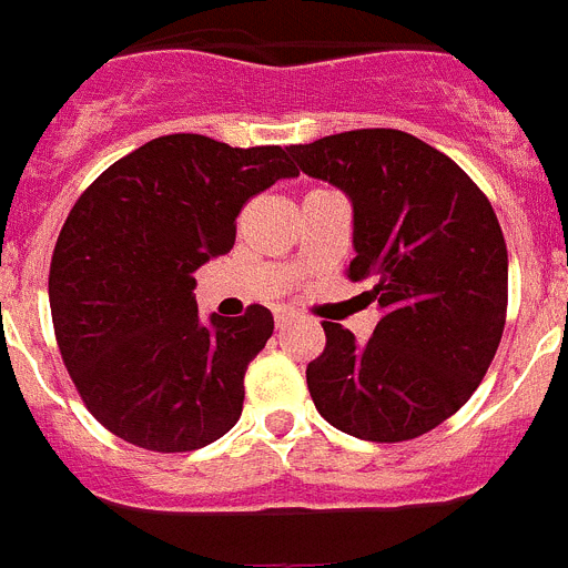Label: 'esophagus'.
<instances>
[{"instance_id":"obj_1","label":"esophagus","mask_w":568,"mask_h":568,"mask_svg":"<svg viewBox=\"0 0 568 568\" xmlns=\"http://www.w3.org/2000/svg\"><path fill=\"white\" fill-rule=\"evenodd\" d=\"M290 318H293V313H290V310H275V327H284Z\"/></svg>"}]
</instances>
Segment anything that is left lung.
<instances>
[{
  "instance_id": "left-lung-1",
  "label": "left lung",
  "mask_w": 568,
  "mask_h": 568,
  "mask_svg": "<svg viewBox=\"0 0 568 568\" xmlns=\"http://www.w3.org/2000/svg\"><path fill=\"white\" fill-rule=\"evenodd\" d=\"M304 173L353 199L355 258L384 315L369 341L324 321L307 366L321 418L346 435L400 444L453 418L498 353L509 301L504 230L458 164L393 128L293 144Z\"/></svg>"
}]
</instances>
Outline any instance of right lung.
<instances>
[{"label": "right lung", "mask_w": 568, "mask_h": 568, "mask_svg": "<svg viewBox=\"0 0 568 568\" xmlns=\"http://www.w3.org/2000/svg\"><path fill=\"white\" fill-rule=\"evenodd\" d=\"M278 144L230 148L199 133L159 135L90 184L50 258L59 353L88 413L150 453H193L227 435L244 373L273 313L199 318L193 273L235 244V215L295 175Z\"/></svg>", "instance_id": "1"}]
</instances>
